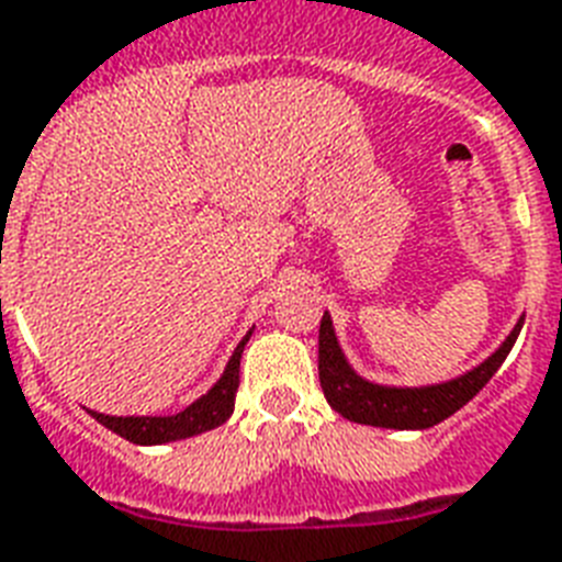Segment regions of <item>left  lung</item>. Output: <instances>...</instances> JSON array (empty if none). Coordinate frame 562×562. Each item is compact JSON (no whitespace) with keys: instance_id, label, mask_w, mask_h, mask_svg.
Instances as JSON below:
<instances>
[{"instance_id":"left-lung-1","label":"left lung","mask_w":562,"mask_h":562,"mask_svg":"<svg viewBox=\"0 0 562 562\" xmlns=\"http://www.w3.org/2000/svg\"><path fill=\"white\" fill-rule=\"evenodd\" d=\"M521 326H525V319H518L513 335L506 337L495 356L453 382L429 387H382L352 373V367L346 364L344 352L337 346L331 316L323 314V323H319V385H323L328 406L346 420L385 426V429H426V426L441 424L445 417L465 406L471 396L483 391V385L495 376L497 367L509 356Z\"/></svg>"}]
</instances>
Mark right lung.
Instances as JSON below:
<instances>
[{"instance_id": "1", "label": "right lung", "mask_w": 562, "mask_h": 562, "mask_svg": "<svg viewBox=\"0 0 562 562\" xmlns=\"http://www.w3.org/2000/svg\"><path fill=\"white\" fill-rule=\"evenodd\" d=\"M248 331L239 346L234 349V356L227 361L225 373L218 379L216 385L210 387L201 400H195L192 406L183 408L180 415L171 417H112L100 415V412H91V415L112 429L126 441L133 445H166V441H180V438L201 436L206 429H216L218 424H225L227 417L234 415V400L236 387H239V358H243V349H246Z\"/></svg>"}]
</instances>
